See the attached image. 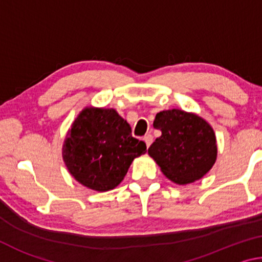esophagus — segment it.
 Segmentation results:
<instances>
[{"instance_id":"1","label":"esophagus","mask_w":262,"mask_h":262,"mask_svg":"<svg viewBox=\"0 0 262 262\" xmlns=\"http://www.w3.org/2000/svg\"><path fill=\"white\" fill-rule=\"evenodd\" d=\"M143 140H144V142H145V144H147V147L149 148L150 144L152 143V135H151V134H147V135H145V136L143 137Z\"/></svg>"}]
</instances>
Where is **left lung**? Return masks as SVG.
<instances>
[{
	"instance_id": "obj_1",
	"label": "left lung",
	"mask_w": 262,
	"mask_h": 262,
	"mask_svg": "<svg viewBox=\"0 0 262 262\" xmlns=\"http://www.w3.org/2000/svg\"><path fill=\"white\" fill-rule=\"evenodd\" d=\"M154 128L162 135L148 149L167 179L187 185L203 178L217 158V141L209 122L200 115L172 108L156 114Z\"/></svg>"
}]
</instances>
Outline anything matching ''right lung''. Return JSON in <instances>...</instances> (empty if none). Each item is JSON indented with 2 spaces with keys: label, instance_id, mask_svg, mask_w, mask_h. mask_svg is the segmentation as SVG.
<instances>
[{
  "label": "right lung",
  "instance_id": "add662e5",
  "mask_svg": "<svg viewBox=\"0 0 262 262\" xmlns=\"http://www.w3.org/2000/svg\"><path fill=\"white\" fill-rule=\"evenodd\" d=\"M147 145L114 108L86 106L78 113L62 145V158L79 184L96 192L114 189Z\"/></svg>",
  "mask_w": 262,
  "mask_h": 262
}]
</instances>
